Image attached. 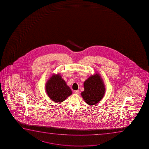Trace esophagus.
Masks as SVG:
<instances>
[{"mask_svg": "<svg viewBox=\"0 0 149 149\" xmlns=\"http://www.w3.org/2000/svg\"><path fill=\"white\" fill-rule=\"evenodd\" d=\"M74 93H75L76 94H79V90H76V91H74Z\"/></svg>", "mask_w": 149, "mask_h": 149, "instance_id": "esophagus-1", "label": "esophagus"}]
</instances>
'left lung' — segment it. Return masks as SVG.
<instances>
[{"label":"left lung","instance_id":"1","mask_svg":"<svg viewBox=\"0 0 149 149\" xmlns=\"http://www.w3.org/2000/svg\"><path fill=\"white\" fill-rule=\"evenodd\" d=\"M95 74L84 82V90L81 93L84 101L89 105H94L102 100L105 93V86L99 74Z\"/></svg>","mask_w":149,"mask_h":149}]
</instances>
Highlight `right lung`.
Masks as SVG:
<instances>
[{
	"instance_id": "1",
	"label": "right lung",
	"mask_w": 149,
	"mask_h": 149,
	"mask_svg": "<svg viewBox=\"0 0 149 149\" xmlns=\"http://www.w3.org/2000/svg\"><path fill=\"white\" fill-rule=\"evenodd\" d=\"M46 94L55 103H61L72 94L71 88L67 86L60 74H54L48 79L45 84Z\"/></svg>"
}]
</instances>
